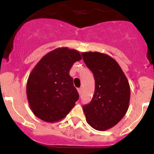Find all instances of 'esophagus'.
<instances>
[{"mask_svg": "<svg viewBox=\"0 0 154 154\" xmlns=\"http://www.w3.org/2000/svg\"><path fill=\"white\" fill-rule=\"evenodd\" d=\"M77 91H78L79 95H81V93H82V89H81V88H79V89H77Z\"/></svg>", "mask_w": 154, "mask_h": 154, "instance_id": "1", "label": "esophagus"}]
</instances>
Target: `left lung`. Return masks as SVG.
I'll list each match as a JSON object with an SVG mask.
<instances>
[{"instance_id":"left-lung-1","label":"left lung","mask_w":154,"mask_h":154,"mask_svg":"<svg viewBox=\"0 0 154 154\" xmlns=\"http://www.w3.org/2000/svg\"><path fill=\"white\" fill-rule=\"evenodd\" d=\"M95 78V92L83 107L86 122L98 131L110 129L123 119L130 100L129 81L117 61L98 52L82 53Z\"/></svg>"}]
</instances>
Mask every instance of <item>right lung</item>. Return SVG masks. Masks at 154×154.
<instances>
[{"mask_svg":"<svg viewBox=\"0 0 154 154\" xmlns=\"http://www.w3.org/2000/svg\"><path fill=\"white\" fill-rule=\"evenodd\" d=\"M82 56L77 50L59 47L43 56L27 81L28 104L36 117L54 123L67 116L78 100L69 71Z\"/></svg>","mask_w":154,"mask_h":154,"instance_id":"obj_1","label":"right lung"}]
</instances>
